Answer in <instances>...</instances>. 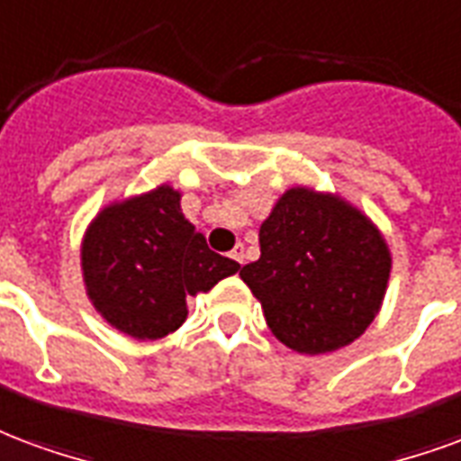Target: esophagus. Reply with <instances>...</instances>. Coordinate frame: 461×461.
I'll list each match as a JSON object with an SVG mask.
<instances>
[{"label":"esophagus","instance_id":"esophagus-1","mask_svg":"<svg viewBox=\"0 0 461 461\" xmlns=\"http://www.w3.org/2000/svg\"><path fill=\"white\" fill-rule=\"evenodd\" d=\"M230 258H233L238 265H243V260H245V248H243V245H235L233 250H230Z\"/></svg>","mask_w":461,"mask_h":461}]
</instances>
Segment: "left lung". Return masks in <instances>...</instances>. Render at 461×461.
I'll list each match as a JSON object with an SVG mask.
<instances>
[{"label": "left lung", "mask_w": 461, "mask_h": 461, "mask_svg": "<svg viewBox=\"0 0 461 461\" xmlns=\"http://www.w3.org/2000/svg\"><path fill=\"white\" fill-rule=\"evenodd\" d=\"M391 253L378 228L341 198L290 189L260 226V258L240 277L267 327L300 354L351 344L381 309Z\"/></svg>", "instance_id": "obj_1"}]
</instances>
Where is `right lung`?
Listing matches in <instances>:
<instances>
[{"label": "right lung", "mask_w": 461, "mask_h": 461, "mask_svg": "<svg viewBox=\"0 0 461 461\" xmlns=\"http://www.w3.org/2000/svg\"><path fill=\"white\" fill-rule=\"evenodd\" d=\"M169 186L107 206L83 240V280L95 309L134 339L184 324L186 297L208 292L240 265L213 253L184 218Z\"/></svg>", "instance_id": "right-lung-1"}]
</instances>
